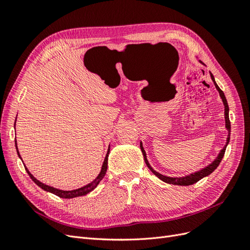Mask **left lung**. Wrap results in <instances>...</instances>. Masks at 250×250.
<instances>
[{"mask_svg": "<svg viewBox=\"0 0 250 250\" xmlns=\"http://www.w3.org/2000/svg\"><path fill=\"white\" fill-rule=\"evenodd\" d=\"M210 78H211V80L214 81V84H215L216 88L218 89L219 95H220L221 99H222V101H223V104H224V107H225V111H224V112H225V127H226V129L229 130V137H228V140H226V145H225V146L223 147V149L220 151V153H219V155L217 156L216 160H215L213 163H211L210 165H208V167L203 168L202 170H199V171L195 172V173H192V174H190V175H187V176H185V177H168V176L162 175V174H160V173L156 172L155 170L152 169V167H151L150 164H149L148 161H147L146 152H145V150H144L143 145H142V143H141V144H140L141 150H142V153H143V155H144V160H145V163H146V165H147V167L151 170V172H152L155 176H157L161 180L165 181V183L170 184V185H177V186H191V185H193V184H195V183H197V181H199L201 178L209 175V174H210L211 172H214L215 169L219 166V164L221 163L222 158H223V156H224L225 149H226V146H228V144H229V137H230V121H229V108L228 101H226V98H225V96H224V93L220 89V87H219V86L217 85V83H216V81H215V78H214L213 74H211V73H210Z\"/></svg>", "mask_w": 250, "mask_h": 250, "instance_id": "1", "label": "left lung"}]
</instances>
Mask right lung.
Instances as JSON below:
<instances>
[{
	"instance_id": "right-lung-1",
	"label": "right lung",
	"mask_w": 250,
	"mask_h": 250,
	"mask_svg": "<svg viewBox=\"0 0 250 250\" xmlns=\"http://www.w3.org/2000/svg\"><path fill=\"white\" fill-rule=\"evenodd\" d=\"M16 121H17V120H16ZM14 126H16V123H14ZM16 147H17L18 154H19L20 158L21 160V157L20 152H19V150H18L17 140H16ZM108 154H109V148H108V151H107V153H106V156H105V158H104V162H103V165H102L101 172H100L99 175L97 176V178H96V179H94L90 184H88V185H86V186H84V187H82V188H76V190H72V191H62V190H58V188H53V187H50V186L44 185V184L41 183L40 180H37V179L32 175V174L28 171V169L26 168V166H25V169H26L27 173L29 174V176L31 177V179L34 181V183H35L37 186L41 187V188H42V190L47 191V192H50V193H53V194H55L56 196H58V197H60V198H66V199H70V198L79 197V196H84V195H86L87 193L92 192V191L94 190V188H95L98 185H99V183H100V181L103 179V177L105 176V174H106V171H107V160H108Z\"/></svg>"
}]
</instances>
